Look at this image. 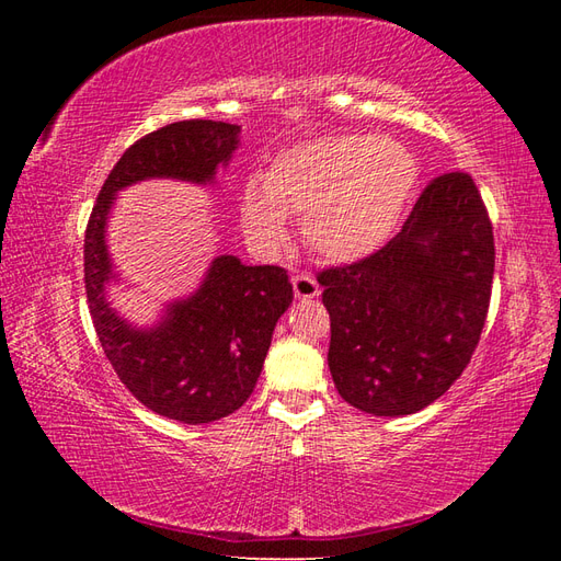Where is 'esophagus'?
I'll list each match as a JSON object with an SVG mask.
<instances>
[{"mask_svg":"<svg viewBox=\"0 0 561 561\" xmlns=\"http://www.w3.org/2000/svg\"><path fill=\"white\" fill-rule=\"evenodd\" d=\"M291 284H294L296 299H301V301L316 299V296L320 294V287H318V282H316L313 274H296V277L291 279Z\"/></svg>","mask_w":561,"mask_h":561,"instance_id":"esophagus-1","label":"esophagus"}]
</instances>
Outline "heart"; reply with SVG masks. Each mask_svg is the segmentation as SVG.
I'll list each match as a JSON object with an SVG mask.
<instances>
[{"instance_id":"heart-1","label":"heart","mask_w":561,"mask_h":561,"mask_svg":"<svg viewBox=\"0 0 561 561\" xmlns=\"http://www.w3.org/2000/svg\"><path fill=\"white\" fill-rule=\"evenodd\" d=\"M414 181L416 163L400 141L332 135L274 157L262 185H245L241 221L250 238L277 248L287 238V217H301L318 255L356 260L390 236Z\"/></svg>"}]
</instances>
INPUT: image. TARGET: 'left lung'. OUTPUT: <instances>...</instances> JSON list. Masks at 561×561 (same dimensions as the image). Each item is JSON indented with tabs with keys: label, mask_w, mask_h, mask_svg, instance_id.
I'll use <instances>...</instances> for the list:
<instances>
[{
	"label": "left lung",
	"mask_w": 561,
	"mask_h": 561,
	"mask_svg": "<svg viewBox=\"0 0 561 561\" xmlns=\"http://www.w3.org/2000/svg\"><path fill=\"white\" fill-rule=\"evenodd\" d=\"M494 277V233L465 171L436 175L402 231L352 265L318 272L340 396L376 416L424 410L478 350Z\"/></svg>",
	"instance_id": "left-lung-1"
}]
</instances>
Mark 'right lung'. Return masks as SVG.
<instances>
[{
    "mask_svg": "<svg viewBox=\"0 0 561 561\" xmlns=\"http://www.w3.org/2000/svg\"><path fill=\"white\" fill-rule=\"evenodd\" d=\"M238 133L229 123L181 121L137 139L105 178L83 236V284L105 356L145 408L183 424L217 422L250 398L274 325L294 299L289 274L221 255L197 294L173 304L163 323L135 330L105 301L113 277L105 219L117 190L145 178L209 183L217 165L229 163Z\"/></svg>",
    "mask_w": 561,
    "mask_h": 561,
    "instance_id": "right-lung-1",
    "label": "right lung"
}]
</instances>
